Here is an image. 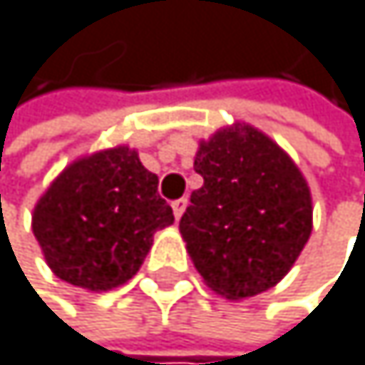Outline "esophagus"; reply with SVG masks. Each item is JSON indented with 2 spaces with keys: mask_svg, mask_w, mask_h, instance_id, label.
<instances>
[{
  "mask_svg": "<svg viewBox=\"0 0 365 365\" xmlns=\"http://www.w3.org/2000/svg\"><path fill=\"white\" fill-rule=\"evenodd\" d=\"M186 206H188V199H186V197H181V199H175V201H173V212H175L177 219H181V215H184Z\"/></svg>",
  "mask_w": 365,
  "mask_h": 365,
  "instance_id": "esophagus-1",
  "label": "esophagus"
}]
</instances>
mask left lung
Listing matches in <instances>:
<instances>
[{"instance_id":"8db88e82","label":"left lung","mask_w":365,"mask_h":365,"mask_svg":"<svg viewBox=\"0 0 365 365\" xmlns=\"http://www.w3.org/2000/svg\"><path fill=\"white\" fill-rule=\"evenodd\" d=\"M195 170L204 186L190 195L179 222L195 268L226 299L272 288L312 230L304 175L252 126L215 133L199 146Z\"/></svg>"}]
</instances>
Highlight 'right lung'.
<instances>
[{"label": "right lung", "mask_w": 365, "mask_h": 365, "mask_svg": "<svg viewBox=\"0 0 365 365\" xmlns=\"http://www.w3.org/2000/svg\"><path fill=\"white\" fill-rule=\"evenodd\" d=\"M157 184V175L126 146L66 168L33 212V232L59 279L95 292L126 284L146 259L153 235L175 222Z\"/></svg>", "instance_id": "add662e5"}]
</instances>
